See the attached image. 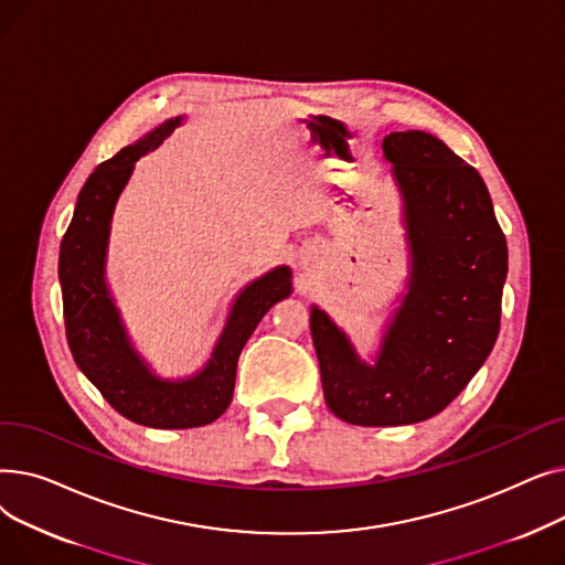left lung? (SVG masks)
Here are the masks:
<instances>
[{"label": "left lung", "instance_id": "1", "mask_svg": "<svg viewBox=\"0 0 565 565\" xmlns=\"http://www.w3.org/2000/svg\"><path fill=\"white\" fill-rule=\"evenodd\" d=\"M382 151L403 196L412 273L375 364L311 307L324 403L354 426L417 424L447 407L497 341L509 273L507 237L477 169L422 130L387 135Z\"/></svg>", "mask_w": 565, "mask_h": 565}]
</instances>
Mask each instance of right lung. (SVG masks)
Instances as JSON below:
<instances>
[{
	"mask_svg": "<svg viewBox=\"0 0 565 565\" xmlns=\"http://www.w3.org/2000/svg\"><path fill=\"white\" fill-rule=\"evenodd\" d=\"M175 126H181V116L98 164L77 196L58 252L66 339L75 364L118 414L162 430L196 428L222 417L233 398L237 358L247 339L260 318L292 290L286 265L252 281L237 295L211 360L192 377L162 380L143 364L105 281L109 222L135 162L158 148Z\"/></svg>",
	"mask_w": 565,
	"mask_h": 565,
	"instance_id": "obj_1",
	"label": "right lung"
}]
</instances>
